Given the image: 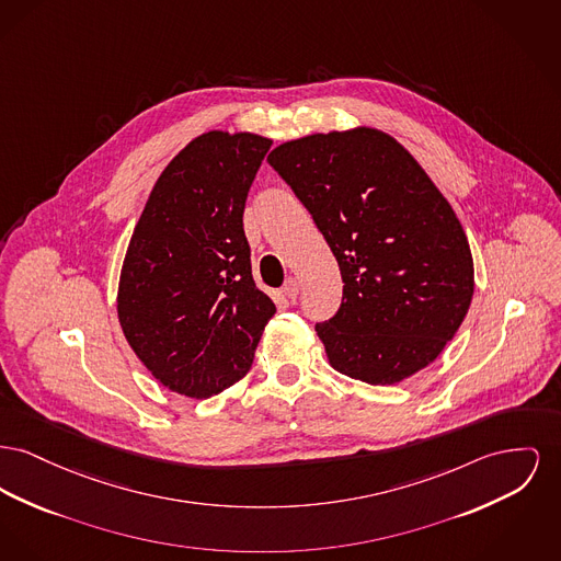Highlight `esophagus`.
<instances>
[{
    "instance_id": "esophagus-1",
    "label": "esophagus",
    "mask_w": 561,
    "mask_h": 561,
    "mask_svg": "<svg viewBox=\"0 0 561 561\" xmlns=\"http://www.w3.org/2000/svg\"><path fill=\"white\" fill-rule=\"evenodd\" d=\"M282 293L286 295V297L290 298V300H295L298 297V282L297 277H288V282L284 284V288H282Z\"/></svg>"
}]
</instances>
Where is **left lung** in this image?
<instances>
[{"label":"left lung","mask_w":561,"mask_h":561,"mask_svg":"<svg viewBox=\"0 0 561 561\" xmlns=\"http://www.w3.org/2000/svg\"><path fill=\"white\" fill-rule=\"evenodd\" d=\"M341 268L339 311L316 332L334 370L392 386L428 366L460 329L472 254L428 173L377 129L316 133L268 154Z\"/></svg>","instance_id":"obj_1"}]
</instances>
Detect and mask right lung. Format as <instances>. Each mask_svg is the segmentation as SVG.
<instances>
[{"instance_id": "add662e5", "label": "right lung", "mask_w": 561, "mask_h": 561, "mask_svg": "<svg viewBox=\"0 0 561 561\" xmlns=\"http://www.w3.org/2000/svg\"><path fill=\"white\" fill-rule=\"evenodd\" d=\"M271 139L209 131L161 173L135 225L118 320L169 390L209 398L252 366L273 300L252 277L243 209Z\"/></svg>"}]
</instances>
